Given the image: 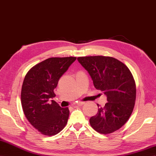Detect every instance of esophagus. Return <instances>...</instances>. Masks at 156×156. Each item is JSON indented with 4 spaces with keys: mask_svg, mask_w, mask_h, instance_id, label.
Wrapping results in <instances>:
<instances>
[{
    "mask_svg": "<svg viewBox=\"0 0 156 156\" xmlns=\"http://www.w3.org/2000/svg\"><path fill=\"white\" fill-rule=\"evenodd\" d=\"M84 104H85V102H78L77 103V105L78 106H82Z\"/></svg>",
    "mask_w": 156,
    "mask_h": 156,
    "instance_id": "obj_1",
    "label": "esophagus"
}]
</instances>
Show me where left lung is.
<instances>
[{
    "instance_id": "8db88e82",
    "label": "left lung",
    "mask_w": 156,
    "mask_h": 156,
    "mask_svg": "<svg viewBox=\"0 0 156 156\" xmlns=\"http://www.w3.org/2000/svg\"><path fill=\"white\" fill-rule=\"evenodd\" d=\"M77 60L90 75L94 87L107 96L108 102L91 117V127L100 134H110L126 123L133 111L136 88L127 66L110 56L78 57Z\"/></svg>"
}]
</instances>
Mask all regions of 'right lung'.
I'll return each instance as SVG.
<instances>
[{"instance_id":"right-lung-1","label":"right lung","mask_w":156,"mask_h":156,"mask_svg":"<svg viewBox=\"0 0 156 156\" xmlns=\"http://www.w3.org/2000/svg\"><path fill=\"white\" fill-rule=\"evenodd\" d=\"M76 57H53L36 64L28 71L21 92V102L26 118L41 134L53 136L65 127L68 108H61L54 100V90L59 79Z\"/></svg>"}]
</instances>
